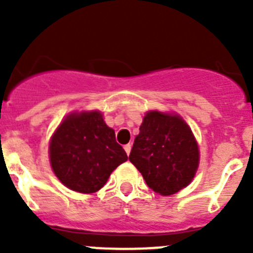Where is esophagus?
<instances>
[{
  "instance_id": "obj_1",
  "label": "esophagus",
  "mask_w": 253,
  "mask_h": 253,
  "mask_svg": "<svg viewBox=\"0 0 253 253\" xmlns=\"http://www.w3.org/2000/svg\"><path fill=\"white\" fill-rule=\"evenodd\" d=\"M124 149H125V152H126V154H128V156H129V153H130V151H131L130 143H129V144H125V146H124Z\"/></svg>"
}]
</instances>
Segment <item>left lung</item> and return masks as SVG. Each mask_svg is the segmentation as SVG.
I'll return each mask as SVG.
<instances>
[{"label": "left lung", "instance_id": "obj_1", "mask_svg": "<svg viewBox=\"0 0 253 253\" xmlns=\"http://www.w3.org/2000/svg\"><path fill=\"white\" fill-rule=\"evenodd\" d=\"M129 161L153 191L166 196L191 182L199 166V148L180 116L149 111L134 139Z\"/></svg>", "mask_w": 253, "mask_h": 253}]
</instances>
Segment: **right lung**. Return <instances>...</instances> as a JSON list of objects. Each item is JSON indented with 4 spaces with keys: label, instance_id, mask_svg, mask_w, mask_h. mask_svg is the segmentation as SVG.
Instances as JSON below:
<instances>
[{
    "label": "right lung",
    "instance_id": "obj_1",
    "mask_svg": "<svg viewBox=\"0 0 253 253\" xmlns=\"http://www.w3.org/2000/svg\"><path fill=\"white\" fill-rule=\"evenodd\" d=\"M49 154L62 184L84 194L101 189L111 172L128 160L100 111L67 116L51 138Z\"/></svg>",
    "mask_w": 253,
    "mask_h": 253
}]
</instances>
